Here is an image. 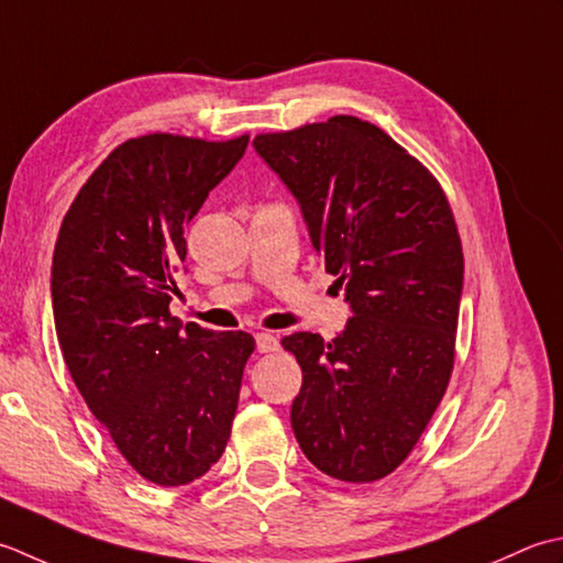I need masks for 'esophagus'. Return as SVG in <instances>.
<instances>
[{"instance_id": "34e87169", "label": "esophagus", "mask_w": 563, "mask_h": 563, "mask_svg": "<svg viewBox=\"0 0 563 563\" xmlns=\"http://www.w3.org/2000/svg\"><path fill=\"white\" fill-rule=\"evenodd\" d=\"M255 345H257V352H277L279 350V338L272 335V332H257Z\"/></svg>"}]
</instances>
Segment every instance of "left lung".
<instances>
[{
  "instance_id": "obj_1",
  "label": "left lung",
  "mask_w": 563,
  "mask_h": 563,
  "mask_svg": "<svg viewBox=\"0 0 563 563\" xmlns=\"http://www.w3.org/2000/svg\"><path fill=\"white\" fill-rule=\"evenodd\" d=\"M252 145L301 206L352 311L330 342L282 340L303 372L296 442L323 474L369 484L410 454L452 376L464 255L450 201L391 135L354 117Z\"/></svg>"
}]
</instances>
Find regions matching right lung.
I'll use <instances>...</instances> for the list:
<instances>
[{
    "label": "right lung",
    "mask_w": 563,
    "mask_h": 563,
    "mask_svg": "<svg viewBox=\"0 0 563 563\" xmlns=\"http://www.w3.org/2000/svg\"><path fill=\"white\" fill-rule=\"evenodd\" d=\"M233 141L151 133L79 189L53 252L55 332L95 418L143 478L185 486L221 459L255 340L169 313L185 225L245 155Z\"/></svg>",
    "instance_id": "1"
}]
</instances>
